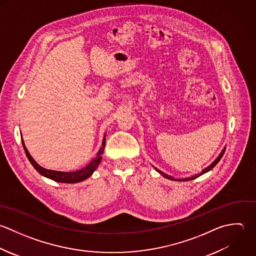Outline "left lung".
<instances>
[{
  "instance_id": "obj_1",
  "label": "left lung",
  "mask_w": 256,
  "mask_h": 256,
  "mask_svg": "<svg viewBox=\"0 0 256 256\" xmlns=\"http://www.w3.org/2000/svg\"><path fill=\"white\" fill-rule=\"evenodd\" d=\"M224 152H226V148L222 150V152L220 154V156L208 166V168H206L204 170H202V172H200V174H196V176H190V178H182V180H178V178H172V176H168V174H164V172H162V170H158L156 168H154H154L158 172V174H160L164 178H168V180H176V182H186V180H194V178H198V176H202V174H206L208 172H210V170H212L216 164H218V162L220 160V158H222V156H224Z\"/></svg>"
}]
</instances>
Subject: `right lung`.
<instances>
[{
	"mask_svg": "<svg viewBox=\"0 0 256 256\" xmlns=\"http://www.w3.org/2000/svg\"><path fill=\"white\" fill-rule=\"evenodd\" d=\"M22 144L26 152V156L28 158V160H30V162L32 164V166L36 168V170L42 174L44 178H48L52 180H54L56 182H62V184H76V182H80L86 178H88L98 168L100 160H102V154H104V146H106V134L104 136L102 142V146L100 148V150L96 154V156L88 164H86L84 168L76 170V172H58V170H46L42 166H40L38 164H36V162L32 158V156L30 154V152H28L24 142L22 140Z\"/></svg>",
	"mask_w": 256,
	"mask_h": 256,
	"instance_id": "1",
	"label": "right lung"
}]
</instances>
